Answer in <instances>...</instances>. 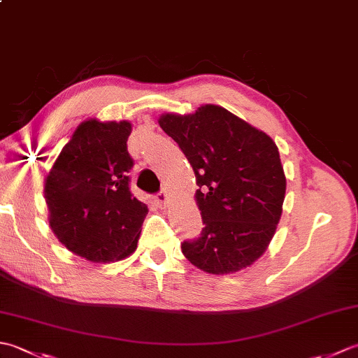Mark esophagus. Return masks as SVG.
I'll list each match as a JSON object with an SVG mask.
<instances>
[{"instance_id": "1", "label": "esophagus", "mask_w": 358, "mask_h": 358, "mask_svg": "<svg viewBox=\"0 0 358 358\" xmlns=\"http://www.w3.org/2000/svg\"><path fill=\"white\" fill-rule=\"evenodd\" d=\"M155 199H157V203L159 204V206H166V204L169 203V200H171V195L167 194L166 191H162V192L157 194Z\"/></svg>"}]
</instances>
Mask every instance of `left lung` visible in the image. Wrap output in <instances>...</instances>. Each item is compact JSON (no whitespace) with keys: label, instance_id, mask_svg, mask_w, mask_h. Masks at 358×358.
Here are the masks:
<instances>
[{"label":"left lung","instance_id":"1","mask_svg":"<svg viewBox=\"0 0 358 358\" xmlns=\"http://www.w3.org/2000/svg\"><path fill=\"white\" fill-rule=\"evenodd\" d=\"M191 163L201 210L199 238L181 243L196 268L234 273L258 260L275 234L286 194L277 144L260 129L222 106L194 113H163L158 120Z\"/></svg>","mask_w":358,"mask_h":358}]
</instances>
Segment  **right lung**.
Segmentation results:
<instances>
[{"mask_svg": "<svg viewBox=\"0 0 358 358\" xmlns=\"http://www.w3.org/2000/svg\"><path fill=\"white\" fill-rule=\"evenodd\" d=\"M131 132L126 120L83 121L44 181L50 229L89 262L123 260L140 238L148 206L129 189Z\"/></svg>", "mask_w": 358, "mask_h": 358, "instance_id": "1", "label": "right lung"}]
</instances>
